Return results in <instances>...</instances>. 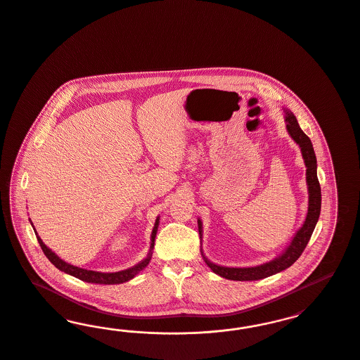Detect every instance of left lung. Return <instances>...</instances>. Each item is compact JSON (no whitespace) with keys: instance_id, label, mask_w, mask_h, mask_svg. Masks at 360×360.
<instances>
[{"instance_id":"8db88e82","label":"left lung","mask_w":360,"mask_h":360,"mask_svg":"<svg viewBox=\"0 0 360 360\" xmlns=\"http://www.w3.org/2000/svg\"><path fill=\"white\" fill-rule=\"evenodd\" d=\"M284 112H285L288 134L296 143L299 144V147L302 150V159H304V163L307 167L305 178H307L309 198H308V213L305 217V221H304L302 228L296 231L295 237L285 248V250L278 257H276L269 262L257 265V266H249V268L221 266V265L213 264L212 261L206 259L201 250L206 265L214 274L224 277V278L234 280V281H253V280H261V278L269 277L272 274H278V272L287 269L302 256L312 233L315 231V226H316L319 216H320V209H321V190H320V184L317 179L316 155H315L311 139L302 132V129H300V126L297 123L296 116L288 110H285ZM198 231H200V237L202 238L201 219H198Z\"/></svg>"}]
</instances>
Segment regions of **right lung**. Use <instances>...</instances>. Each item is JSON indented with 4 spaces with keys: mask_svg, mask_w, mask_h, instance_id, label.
<instances>
[{
    "mask_svg": "<svg viewBox=\"0 0 360 360\" xmlns=\"http://www.w3.org/2000/svg\"><path fill=\"white\" fill-rule=\"evenodd\" d=\"M30 221V219H29ZM159 217L155 221V225L151 231V245H150V250L146 259H142L139 264H136L135 266L129 268L126 271H120V272H114V274H103V272H95V271H88V269H83L79 266H73L71 264L65 262L64 259H60L56 253H53L46 245L44 244L43 240L37 236V241L43 249L44 255L48 257V259L60 269L61 272H65L67 274H71L73 277L83 280L86 283H94V284H105V285H111V284H122L126 283L131 278H134L136 274H139L141 271H143L144 268L148 265L151 256H153V248L155 244V237H157V231H158ZM33 226V224H32ZM36 233V231H34ZM37 234V233H36Z\"/></svg>",
    "mask_w": 360,
    "mask_h": 360,
    "instance_id": "1",
    "label": "right lung"
}]
</instances>
